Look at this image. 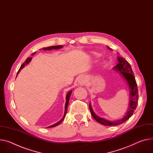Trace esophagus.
Wrapping results in <instances>:
<instances>
[{"label": "esophagus", "mask_w": 153, "mask_h": 153, "mask_svg": "<svg viewBox=\"0 0 153 153\" xmlns=\"http://www.w3.org/2000/svg\"><path fill=\"white\" fill-rule=\"evenodd\" d=\"M87 82V79L85 77L82 76L80 77L79 81H78V84L80 85V86H83L84 85H85Z\"/></svg>", "instance_id": "obj_1"}]
</instances>
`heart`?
I'll return each mask as SVG.
<instances>
[{
    "label": "heart",
    "mask_w": 153,
    "mask_h": 153,
    "mask_svg": "<svg viewBox=\"0 0 153 153\" xmlns=\"http://www.w3.org/2000/svg\"><path fill=\"white\" fill-rule=\"evenodd\" d=\"M93 54L94 55V56H98V53H93Z\"/></svg>",
    "instance_id": "obj_1"
}]
</instances>
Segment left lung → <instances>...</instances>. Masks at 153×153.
Here are the masks:
<instances>
[{"mask_svg":"<svg viewBox=\"0 0 153 153\" xmlns=\"http://www.w3.org/2000/svg\"><path fill=\"white\" fill-rule=\"evenodd\" d=\"M107 47L108 49L112 50V49L110 47ZM117 60L118 63L115 67L113 68V69L119 73V74L123 77V79H124L125 82H126L128 86L129 90V101L128 108L126 114H125V115L122 118H120V119H118L117 120L112 121L97 115L93 111L91 102L90 101L89 107L92 117L98 123H101L102 125H104V126H117V125L124 123L133 115V113L138 104V88L131 65L126 60H125L121 57L118 56Z\"/></svg>","mask_w":153,"mask_h":153,"instance_id":"1","label":"left lung"}]
</instances>
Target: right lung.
<instances>
[{
  "instance_id": "1",
  "label": "right lung",
  "mask_w": 153,
  "mask_h": 153,
  "mask_svg": "<svg viewBox=\"0 0 153 153\" xmlns=\"http://www.w3.org/2000/svg\"><path fill=\"white\" fill-rule=\"evenodd\" d=\"M63 48V46H62V45H58V46H50V47H47V48H43V50H44V51H47V50H48V51H49V50H52V49H61V48ZM39 50H41V49H39ZM35 53H36V52H33V53L32 54V56H33V55H35ZM32 59V58H30V57H28V58H27V59H26V60L25 61V63H23V64L21 66L19 69V71H18V73H17V76H18V74L19 73V72L21 71V69H22V68H24L25 66H27V64H29V63L31 62ZM72 92H73V91H72V90H70V91H69L67 93V94H66V103H65V113H64V115H63V118H62L59 121H58L57 123H55V124H52V125H51V126H48L47 128H53V127L57 126H58V125H59V124L63 121V120H64V118H65V116H66V115L67 108H68V104H69V98H70V96H71V94Z\"/></svg>"
}]
</instances>
